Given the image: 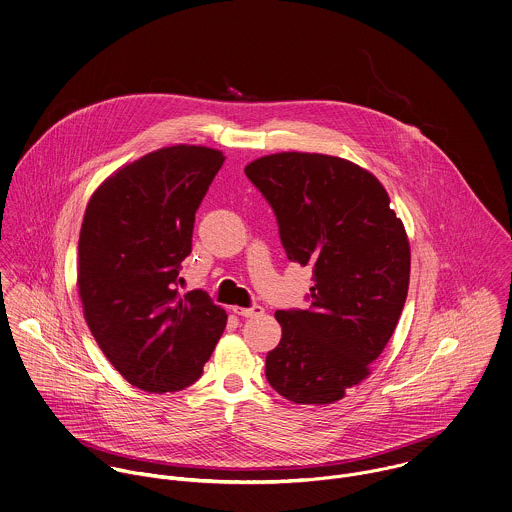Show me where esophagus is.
Segmentation results:
<instances>
[{"label": "esophagus", "mask_w": 512, "mask_h": 512, "mask_svg": "<svg viewBox=\"0 0 512 512\" xmlns=\"http://www.w3.org/2000/svg\"><path fill=\"white\" fill-rule=\"evenodd\" d=\"M233 310V314H237V316H257V314H261L263 312V307H259V305H253V307H231Z\"/></svg>", "instance_id": "obj_1"}]
</instances>
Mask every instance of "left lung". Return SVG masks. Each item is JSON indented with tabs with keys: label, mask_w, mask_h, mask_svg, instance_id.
<instances>
[{
	"label": "left lung",
	"mask_w": 512,
	"mask_h": 512,
	"mask_svg": "<svg viewBox=\"0 0 512 512\" xmlns=\"http://www.w3.org/2000/svg\"><path fill=\"white\" fill-rule=\"evenodd\" d=\"M271 204L289 261L312 267L310 307L277 310L265 376L295 404H332L370 376L409 287V241L374 174L344 158L279 152L245 166Z\"/></svg>",
	"instance_id": "obj_1"
}]
</instances>
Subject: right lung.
I'll list each match as a JSON object with an SVG mask.
<instances>
[{"label":"right lung","instance_id":"1","mask_svg":"<svg viewBox=\"0 0 512 512\" xmlns=\"http://www.w3.org/2000/svg\"><path fill=\"white\" fill-rule=\"evenodd\" d=\"M225 156L176 144L118 168L91 196L79 237L85 320L110 364L144 392L194 384L227 314L204 291L180 295L196 211Z\"/></svg>","mask_w":512,"mask_h":512}]
</instances>
